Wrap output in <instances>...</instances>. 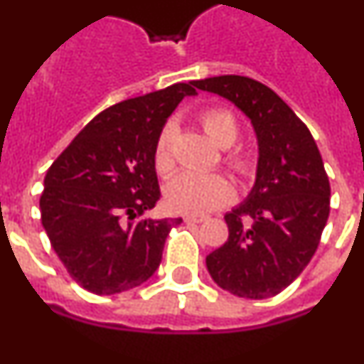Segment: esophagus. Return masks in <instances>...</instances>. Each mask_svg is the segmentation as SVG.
Returning <instances> with one entry per match:
<instances>
[{
  "mask_svg": "<svg viewBox=\"0 0 364 364\" xmlns=\"http://www.w3.org/2000/svg\"><path fill=\"white\" fill-rule=\"evenodd\" d=\"M208 215H203V213H192V215H185L186 223H205L208 220Z\"/></svg>",
  "mask_w": 364,
  "mask_h": 364,
  "instance_id": "esophagus-1",
  "label": "esophagus"
}]
</instances>
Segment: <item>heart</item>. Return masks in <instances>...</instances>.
I'll use <instances>...</instances> for the list:
<instances>
[{
  "label": "heart",
  "instance_id": "heart-1",
  "mask_svg": "<svg viewBox=\"0 0 364 364\" xmlns=\"http://www.w3.org/2000/svg\"><path fill=\"white\" fill-rule=\"evenodd\" d=\"M199 122L206 134L219 147L226 149L224 163L240 178H251L257 171L253 154L233 149L240 138L239 120L226 107H206L199 113ZM174 124H165L159 131L154 145V168L159 176H168L176 166L174 156ZM233 199V186L223 174H198L181 172L165 188V201L168 208L179 213H205L219 210Z\"/></svg>",
  "mask_w": 364,
  "mask_h": 364
}]
</instances>
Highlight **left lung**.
<instances>
[{"label":"left lung","instance_id":"obj_1","mask_svg":"<svg viewBox=\"0 0 364 364\" xmlns=\"http://www.w3.org/2000/svg\"><path fill=\"white\" fill-rule=\"evenodd\" d=\"M250 117L259 138L257 181L226 213L228 240L206 257L213 282L250 300L277 296L318 250L331 213V183L307 125L271 87L240 75L193 80Z\"/></svg>","mask_w":364,"mask_h":364}]
</instances>
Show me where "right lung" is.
Instances as JSON below:
<instances>
[{
  "instance_id": "obj_1",
  "label": "right lung",
  "mask_w": 364,
  "mask_h": 364,
  "mask_svg": "<svg viewBox=\"0 0 364 364\" xmlns=\"http://www.w3.org/2000/svg\"><path fill=\"white\" fill-rule=\"evenodd\" d=\"M192 82L129 98L93 118L52 163L41 220L70 277L95 294L134 289L154 274L181 219H144L161 198L154 145Z\"/></svg>"
}]
</instances>
